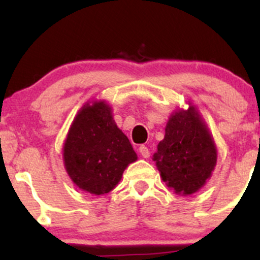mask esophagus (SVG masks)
<instances>
[{
	"mask_svg": "<svg viewBox=\"0 0 260 260\" xmlns=\"http://www.w3.org/2000/svg\"><path fill=\"white\" fill-rule=\"evenodd\" d=\"M139 153L142 155L144 159H148L149 156H150V151H149V149L145 147V145H140L139 147Z\"/></svg>",
	"mask_w": 260,
	"mask_h": 260,
	"instance_id": "1",
	"label": "esophagus"
}]
</instances>
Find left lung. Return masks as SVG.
Segmentation results:
<instances>
[{
	"label": "left lung",
	"instance_id": "obj_1",
	"mask_svg": "<svg viewBox=\"0 0 260 260\" xmlns=\"http://www.w3.org/2000/svg\"><path fill=\"white\" fill-rule=\"evenodd\" d=\"M153 160L176 194L190 196L207 183L216 166L217 149L196 106L189 103L187 110L171 113Z\"/></svg>",
	"mask_w": 260,
	"mask_h": 260
}]
</instances>
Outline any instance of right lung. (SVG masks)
Masks as SVG:
<instances>
[{
  "mask_svg": "<svg viewBox=\"0 0 260 260\" xmlns=\"http://www.w3.org/2000/svg\"><path fill=\"white\" fill-rule=\"evenodd\" d=\"M62 151L73 183L95 196L111 192L128 165L138 159L105 100L83 105L68 129Z\"/></svg>",
  "mask_w": 260,
  "mask_h": 260,
  "instance_id": "obj_1",
  "label": "right lung"
}]
</instances>
